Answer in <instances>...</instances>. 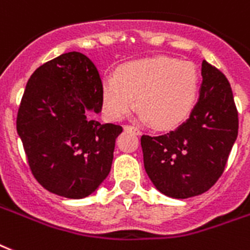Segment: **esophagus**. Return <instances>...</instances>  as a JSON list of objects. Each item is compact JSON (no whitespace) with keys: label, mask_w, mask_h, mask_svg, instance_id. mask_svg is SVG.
I'll list each match as a JSON object with an SVG mask.
<instances>
[{"label":"esophagus","mask_w":250,"mask_h":250,"mask_svg":"<svg viewBox=\"0 0 250 250\" xmlns=\"http://www.w3.org/2000/svg\"><path fill=\"white\" fill-rule=\"evenodd\" d=\"M125 130L131 131V133H134V134H137V135L141 133V131H139V129H138L137 126H134V125H126V126H125Z\"/></svg>","instance_id":"34e87169"}]
</instances>
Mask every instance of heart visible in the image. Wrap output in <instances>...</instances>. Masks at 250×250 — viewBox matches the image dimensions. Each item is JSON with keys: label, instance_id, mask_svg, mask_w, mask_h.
Listing matches in <instances>:
<instances>
[{"label": "heart", "instance_id": "heart-1", "mask_svg": "<svg viewBox=\"0 0 250 250\" xmlns=\"http://www.w3.org/2000/svg\"><path fill=\"white\" fill-rule=\"evenodd\" d=\"M200 77L196 67L171 57L146 58L120 65L101 83L104 115L125 119L135 107L155 127L170 129L185 121L196 103Z\"/></svg>", "mask_w": 250, "mask_h": 250}]
</instances>
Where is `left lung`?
Listing matches in <instances>:
<instances>
[{
	"instance_id": "8db88e82",
	"label": "left lung",
	"mask_w": 250,
	"mask_h": 250,
	"mask_svg": "<svg viewBox=\"0 0 250 250\" xmlns=\"http://www.w3.org/2000/svg\"><path fill=\"white\" fill-rule=\"evenodd\" d=\"M200 98L188 120L161 135H142L145 169L160 192L174 199L210 188L226 167L239 117L229 80L203 61Z\"/></svg>"
}]
</instances>
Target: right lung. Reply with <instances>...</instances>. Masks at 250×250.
I'll use <instances>...</instances> for the list:
<instances>
[{"instance_id":"obj_1","label":"right lung","mask_w":250,"mask_h":250,"mask_svg":"<svg viewBox=\"0 0 250 250\" xmlns=\"http://www.w3.org/2000/svg\"><path fill=\"white\" fill-rule=\"evenodd\" d=\"M101 76L93 62L71 51L46 62L28 80L17 117L32 174L50 192L83 199L111 170L123 126L101 124Z\"/></svg>"}]
</instances>
